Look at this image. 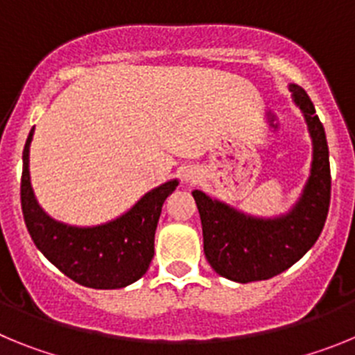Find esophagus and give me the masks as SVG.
<instances>
[{"instance_id":"esophagus-1","label":"esophagus","mask_w":355,"mask_h":355,"mask_svg":"<svg viewBox=\"0 0 355 355\" xmlns=\"http://www.w3.org/2000/svg\"><path fill=\"white\" fill-rule=\"evenodd\" d=\"M183 180L187 181V183H196V181L199 180V175H197L196 171H187L183 174Z\"/></svg>"}]
</instances>
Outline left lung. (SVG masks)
I'll return each mask as SVG.
<instances>
[{"instance_id":"1","label":"left lung","mask_w":355,"mask_h":355,"mask_svg":"<svg viewBox=\"0 0 355 355\" xmlns=\"http://www.w3.org/2000/svg\"><path fill=\"white\" fill-rule=\"evenodd\" d=\"M293 103L306 119L313 142L311 172L293 208L272 218L247 215L193 190L202 224L205 254L213 270L234 283L265 281L288 270L315 245L331 202V167L325 130L311 99L290 85Z\"/></svg>"}]
</instances>
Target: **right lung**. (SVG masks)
<instances>
[{"instance_id": "right-lung-1", "label": "right lung", "mask_w": 355, "mask_h": 355, "mask_svg": "<svg viewBox=\"0 0 355 355\" xmlns=\"http://www.w3.org/2000/svg\"><path fill=\"white\" fill-rule=\"evenodd\" d=\"M31 128L23 150L21 206L37 249L74 283L96 290H117L139 281L155 256V233L162 206L178 180L153 188L124 215L101 225L78 227L58 222L39 206L30 181Z\"/></svg>"}]
</instances>
